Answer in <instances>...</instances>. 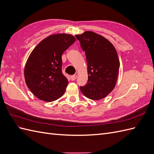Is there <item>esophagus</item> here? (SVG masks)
Here are the masks:
<instances>
[{"mask_svg":"<svg viewBox=\"0 0 154 154\" xmlns=\"http://www.w3.org/2000/svg\"><path fill=\"white\" fill-rule=\"evenodd\" d=\"M76 78H77V76H76V75H72L71 76V80H72V81H74L76 79Z\"/></svg>","mask_w":154,"mask_h":154,"instance_id":"1","label":"esophagus"}]
</instances>
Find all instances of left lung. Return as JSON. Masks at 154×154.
Listing matches in <instances>:
<instances>
[{"label":"left lung","mask_w":154,"mask_h":154,"mask_svg":"<svg viewBox=\"0 0 154 154\" xmlns=\"http://www.w3.org/2000/svg\"><path fill=\"white\" fill-rule=\"evenodd\" d=\"M85 52L88 81L80 86L82 92L93 100L104 98L114 89L117 81L119 61L117 51L110 42L92 31L76 35Z\"/></svg>","instance_id":"8db88e82"}]
</instances>
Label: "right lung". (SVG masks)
<instances>
[{
	"label": "right lung",
	"mask_w": 154,
	"mask_h": 154,
	"mask_svg": "<svg viewBox=\"0 0 154 154\" xmlns=\"http://www.w3.org/2000/svg\"><path fill=\"white\" fill-rule=\"evenodd\" d=\"M75 40L71 35H53L42 40L31 52L24 77L27 86L38 99L51 102L64 94L68 80L62 73V55Z\"/></svg>",
	"instance_id": "add662e5"
}]
</instances>
